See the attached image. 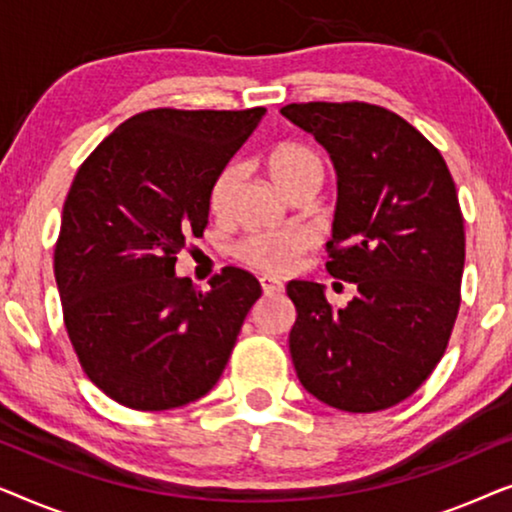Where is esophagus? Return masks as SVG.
Segmentation results:
<instances>
[{"instance_id":"34e87169","label":"esophagus","mask_w":512,"mask_h":512,"mask_svg":"<svg viewBox=\"0 0 512 512\" xmlns=\"http://www.w3.org/2000/svg\"><path fill=\"white\" fill-rule=\"evenodd\" d=\"M258 282H261V289H263L265 296H275V293L284 289V284L279 282L277 277H270V275H263L261 279H258Z\"/></svg>"}]
</instances>
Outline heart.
<instances>
[{
  "label": "heart",
  "mask_w": 512,
  "mask_h": 512,
  "mask_svg": "<svg viewBox=\"0 0 512 512\" xmlns=\"http://www.w3.org/2000/svg\"><path fill=\"white\" fill-rule=\"evenodd\" d=\"M270 179L289 193L298 186H317L324 179V163L319 153H314L310 146L298 142H279L272 146L265 156ZM235 172L233 167H226L216 174L209 188V209L214 214H221L228 205L230 193H233ZM307 247V237L300 230H268V233L251 235L247 240L237 244V258L251 268L265 272H286L296 261L300 251Z\"/></svg>",
  "instance_id": "b5f03b06"
}]
</instances>
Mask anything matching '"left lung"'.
I'll list each match as a JSON object with an SVG mask.
<instances>
[{"mask_svg":"<svg viewBox=\"0 0 512 512\" xmlns=\"http://www.w3.org/2000/svg\"><path fill=\"white\" fill-rule=\"evenodd\" d=\"M338 172L326 270L356 286L345 307L293 279L289 352L321 403L377 412L401 403L443 359L464 275V219L452 174L422 132L366 102L286 104Z\"/></svg>","mask_w":512,"mask_h":512,"instance_id":"1","label":"left lung"}]
</instances>
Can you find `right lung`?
Segmentation results:
<instances>
[{
    "mask_svg": "<svg viewBox=\"0 0 512 512\" xmlns=\"http://www.w3.org/2000/svg\"><path fill=\"white\" fill-rule=\"evenodd\" d=\"M265 116L151 109L79 167L62 207L55 284L83 373L135 410L198 401L219 382L261 284L223 268L198 291L174 275L202 235L209 188Z\"/></svg>",
    "mask_w": 512,
    "mask_h": 512,
    "instance_id": "obj_1",
    "label": "right lung"
}]
</instances>
